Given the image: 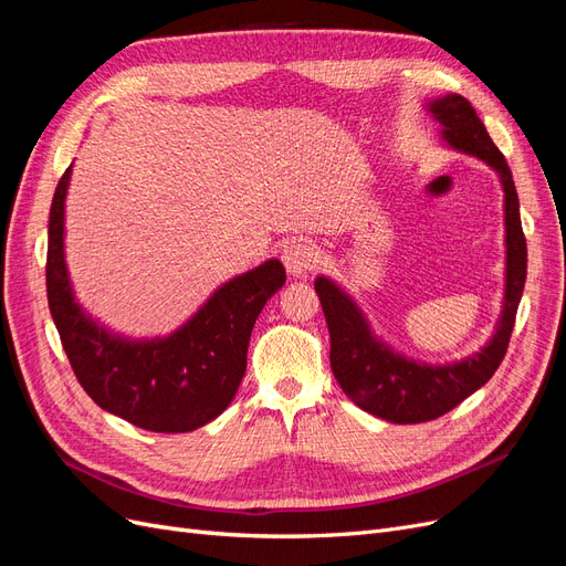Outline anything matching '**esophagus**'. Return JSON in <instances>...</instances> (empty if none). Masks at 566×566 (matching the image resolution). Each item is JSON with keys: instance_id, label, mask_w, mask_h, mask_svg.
Segmentation results:
<instances>
[{"instance_id": "esophagus-1", "label": "esophagus", "mask_w": 566, "mask_h": 566, "mask_svg": "<svg viewBox=\"0 0 566 566\" xmlns=\"http://www.w3.org/2000/svg\"><path fill=\"white\" fill-rule=\"evenodd\" d=\"M283 264L290 276H306L318 264V250L310 241H295L283 250Z\"/></svg>"}]
</instances>
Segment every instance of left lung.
Masks as SVG:
<instances>
[{"label":"left lung","instance_id":"left-lung-1","mask_svg":"<svg viewBox=\"0 0 566 566\" xmlns=\"http://www.w3.org/2000/svg\"><path fill=\"white\" fill-rule=\"evenodd\" d=\"M430 111L443 127V139L462 153L486 160L503 181L507 283L503 316L493 339L460 364L424 366L408 361L373 337L364 314L333 281L318 276L314 283L331 333L335 380L358 408L397 424L427 422L449 413L493 378L507 352L526 281V238L520 219V198L505 156L491 142L484 123L465 96L449 94L437 98Z\"/></svg>","mask_w":566,"mask_h":566}]
</instances>
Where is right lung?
<instances>
[{"instance_id": "obj_1", "label": "right lung", "mask_w": 566, "mask_h": 566, "mask_svg": "<svg viewBox=\"0 0 566 566\" xmlns=\"http://www.w3.org/2000/svg\"><path fill=\"white\" fill-rule=\"evenodd\" d=\"M65 169L49 212L46 300L61 345L82 389L108 413L150 432H191L214 420L235 397L248 366V345L266 300L285 283L269 260L221 285L181 331L165 339L113 337L84 314L63 260Z\"/></svg>"}]
</instances>
